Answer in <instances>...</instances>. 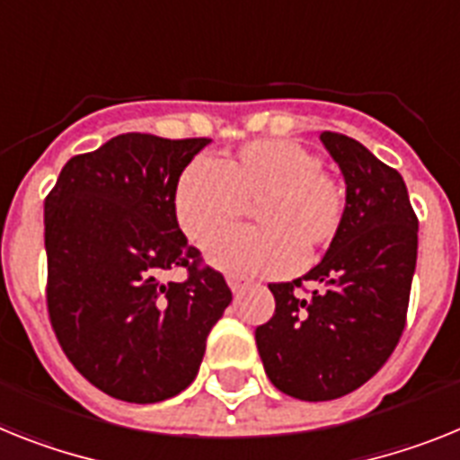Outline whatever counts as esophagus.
Returning a JSON list of instances; mask_svg holds the SVG:
<instances>
[{
    "mask_svg": "<svg viewBox=\"0 0 460 460\" xmlns=\"http://www.w3.org/2000/svg\"><path fill=\"white\" fill-rule=\"evenodd\" d=\"M226 283H229V288H231V292H234V295H238V292H243V289H245V278H238V276H229V280H226Z\"/></svg>",
    "mask_w": 460,
    "mask_h": 460,
    "instance_id": "1",
    "label": "esophagus"
}]
</instances>
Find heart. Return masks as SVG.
Segmentation results:
<instances>
[{"label": "heart", "mask_w": 460, "mask_h": 460, "mask_svg": "<svg viewBox=\"0 0 460 460\" xmlns=\"http://www.w3.org/2000/svg\"><path fill=\"white\" fill-rule=\"evenodd\" d=\"M254 206L260 229L231 231L208 245V261L229 273H288L302 250L337 236L343 217L339 184L323 158L292 140L250 142L234 156L194 161L175 184L172 210L184 236L203 245Z\"/></svg>", "instance_id": "b5f03b06"}]
</instances>
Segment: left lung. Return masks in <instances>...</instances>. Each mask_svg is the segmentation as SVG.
I'll return each mask as SVG.
<instances>
[{"label": "left lung", "instance_id": "8db88e82", "mask_svg": "<svg viewBox=\"0 0 460 460\" xmlns=\"http://www.w3.org/2000/svg\"><path fill=\"white\" fill-rule=\"evenodd\" d=\"M346 184L337 236L292 283H273V318L254 330L266 376L306 402L337 400L379 372L404 330L419 219L402 175L353 137L323 133ZM316 289L296 292L301 280Z\"/></svg>", "mask_w": 460, "mask_h": 460}]
</instances>
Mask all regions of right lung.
<instances>
[{
  "label": "right lung",
  "mask_w": 460,
  "mask_h": 460,
  "mask_svg": "<svg viewBox=\"0 0 460 460\" xmlns=\"http://www.w3.org/2000/svg\"><path fill=\"white\" fill-rule=\"evenodd\" d=\"M206 137L126 133L69 158L44 203L49 314L69 362L135 404L182 393L231 304L224 276L199 269L172 194ZM184 265V284H164Z\"/></svg>",
  "instance_id": "1"
}]
</instances>
